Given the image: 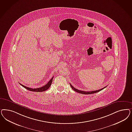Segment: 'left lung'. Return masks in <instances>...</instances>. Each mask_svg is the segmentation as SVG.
<instances>
[{
  "label": "left lung",
  "mask_w": 132,
  "mask_h": 132,
  "mask_svg": "<svg viewBox=\"0 0 132 132\" xmlns=\"http://www.w3.org/2000/svg\"><path fill=\"white\" fill-rule=\"evenodd\" d=\"M70 85L71 86L72 89L74 90L75 91H76V92L82 94H91L96 93H97L98 92H99V91L102 90V89H103L104 88H105L106 87V86H105V87L102 88V89L97 90H95V91H81V90H79L76 89V88H74L70 84Z\"/></svg>",
  "instance_id": "1"
}]
</instances>
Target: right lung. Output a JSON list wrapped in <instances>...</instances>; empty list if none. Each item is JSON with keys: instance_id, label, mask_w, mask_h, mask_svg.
<instances>
[{"instance_id": "obj_1", "label": "right lung", "mask_w": 132, "mask_h": 132, "mask_svg": "<svg viewBox=\"0 0 132 132\" xmlns=\"http://www.w3.org/2000/svg\"><path fill=\"white\" fill-rule=\"evenodd\" d=\"M53 78V77L51 78V79L47 83L46 85L43 86L41 87L38 88H29L28 87H27V86H26L25 85H22V84H20V85H22L23 87H24L26 89L30 91H34V92H43V91H46L48 89L50 88V87L51 85Z\"/></svg>"}]
</instances>
